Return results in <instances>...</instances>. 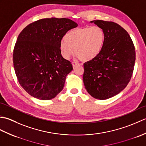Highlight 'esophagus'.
Here are the masks:
<instances>
[{"label": "esophagus", "mask_w": 146, "mask_h": 146, "mask_svg": "<svg viewBox=\"0 0 146 146\" xmlns=\"http://www.w3.org/2000/svg\"><path fill=\"white\" fill-rule=\"evenodd\" d=\"M79 64L78 63H73V68H75L77 66H78Z\"/></svg>", "instance_id": "1"}]
</instances>
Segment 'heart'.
<instances>
[{
  "label": "heart",
  "instance_id": "obj_1",
  "mask_svg": "<svg viewBox=\"0 0 146 146\" xmlns=\"http://www.w3.org/2000/svg\"><path fill=\"white\" fill-rule=\"evenodd\" d=\"M105 41V33L98 26L77 28L65 36L60 44L62 56L68 60L75 54L83 61H88L100 54Z\"/></svg>",
  "mask_w": 146,
  "mask_h": 146
}]
</instances>
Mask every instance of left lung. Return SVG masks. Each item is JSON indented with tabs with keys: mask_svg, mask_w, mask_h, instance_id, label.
<instances>
[{
	"mask_svg": "<svg viewBox=\"0 0 146 146\" xmlns=\"http://www.w3.org/2000/svg\"><path fill=\"white\" fill-rule=\"evenodd\" d=\"M105 33L103 48L97 57L84 63L83 80L92 97L106 100L124 89L134 71L135 51L128 33L113 22H90Z\"/></svg>",
	"mask_w": 146,
	"mask_h": 146,
	"instance_id": "left-lung-1",
	"label": "left lung"
}]
</instances>
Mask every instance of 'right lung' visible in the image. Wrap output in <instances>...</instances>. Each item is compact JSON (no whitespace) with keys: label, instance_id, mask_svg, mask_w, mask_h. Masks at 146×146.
<instances>
[{"label":"right lung","instance_id":"1","mask_svg":"<svg viewBox=\"0 0 146 146\" xmlns=\"http://www.w3.org/2000/svg\"><path fill=\"white\" fill-rule=\"evenodd\" d=\"M77 26L70 19L46 18L29 24L19 34L14 68L19 84L32 97L51 100L63 90L73 66L61 56L60 46L66 33Z\"/></svg>","mask_w":146,"mask_h":146}]
</instances>
